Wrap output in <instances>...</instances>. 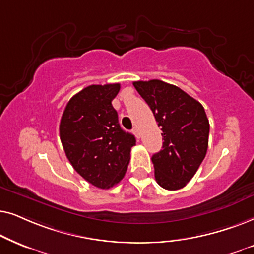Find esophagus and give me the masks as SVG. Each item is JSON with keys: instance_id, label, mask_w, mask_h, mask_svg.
<instances>
[{"instance_id": "1", "label": "esophagus", "mask_w": 254, "mask_h": 254, "mask_svg": "<svg viewBox=\"0 0 254 254\" xmlns=\"http://www.w3.org/2000/svg\"><path fill=\"white\" fill-rule=\"evenodd\" d=\"M132 132L134 133V136H136L137 138H139V137H140V132H139V129H138V127H133Z\"/></svg>"}]
</instances>
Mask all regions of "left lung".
I'll return each mask as SVG.
<instances>
[{"mask_svg":"<svg viewBox=\"0 0 254 254\" xmlns=\"http://www.w3.org/2000/svg\"><path fill=\"white\" fill-rule=\"evenodd\" d=\"M133 86L162 130V150L152 155L155 181L167 190L184 188L207 154L210 125L204 108L161 80L136 81Z\"/></svg>","mask_w":254,"mask_h":254,"instance_id":"1","label":"left lung"}]
</instances>
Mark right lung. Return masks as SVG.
<instances>
[{
  "label": "right lung",
  "instance_id": "right-lung-1",
  "mask_svg": "<svg viewBox=\"0 0 254 254\" xmlns=\"http://www.w3.org/2000/svg\"><path fill=\"white\" fill-rule=\"evenodd\" d=\"M120 83L92 84L75 94L64 110L59 125L64 151L74 170L101 189L117 185L130 161L133 134L118 123L113 101Z\"/></svg>",
  "mask_w": 254,
  "mask_h": 254
}]
</instances>
